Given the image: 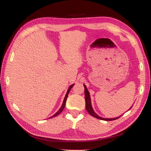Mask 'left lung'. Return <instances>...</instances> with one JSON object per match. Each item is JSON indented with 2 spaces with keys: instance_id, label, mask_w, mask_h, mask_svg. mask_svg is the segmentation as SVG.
Returning <instances> with one entry per match:
<instances>
[{
  "instance_id": "1",
  "label": "left lung",
  "mask_w": 151,
  "mask_h": 151,
  "mask_svg": "<svg viewBox=\"0 0 151 151\" xmlns=\"http://www.w3.org/2000/svg\"><path fill=\"white\" fill-rule=\"evenodd\" d=\"M84 87H85V103H86L85 107H86V111H87V112L91 114V116L95 117V118H96V119L103 120V121H114V120H116L117 119H119V117L121 116H120L119 117H116V118H114V119H105V118H103V117H101V116H99V115H97V114L93 111V107H92V105H91L90 93H89V92L88 91L87 88H86V86L85 85H84Z\"/></svg>"
}]
</instances>
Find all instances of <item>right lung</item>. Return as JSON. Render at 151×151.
I'll use <instances>...</instances> for the list:
<instances>
[{"mask_svg":"<svg viewBox=\"0 0 151 151\" xmlns=\"http://www.w3.org/2000/svg\"><path fill=\"white\" fill-rule=\"evenodd\" d=\"M74 85H75V84H73V85H70V86H69V88H68V91H67V93H66V95H65V99H64L63 103V104H62V106H61L60 109L59 110H58V111L57 112H56V113L54 114V115H52V116H50L49 119H50V118H52V117H55V116H56L58 115V114H59L60 113V112L63 111V109H64V108H65V104H66V99H67V97H68V93H69V92H70V89L73 88V86H74Z\"/></svg>","mask_w":151,"mask_h":151,"instance_id":"right-lung-1","label":"right lung"}]
</instances>
